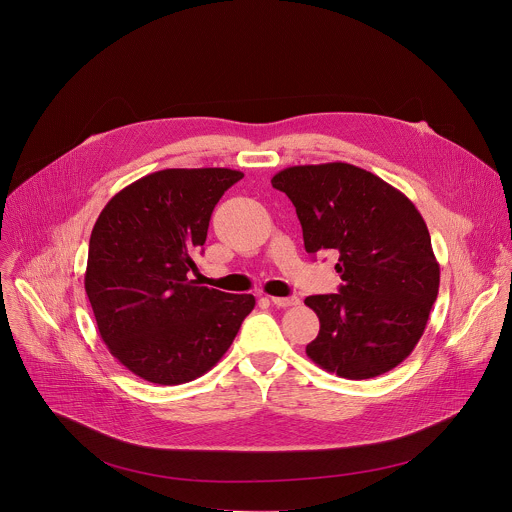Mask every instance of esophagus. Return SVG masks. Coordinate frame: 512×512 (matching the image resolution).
<instances>
[{"label": "esophagus", "mask_w": 512, "mask_h": 512, "mask_svg": "<svg viewBox=\"0 0 512 512\" xmlns=\"http://www.w3.org/2000/svg\"><path fill=\"white\" fill-rule=\"evenodd\" d=\"M269 301H271L275 307H293V305H299V299H297V297H269Z\"/></svg>", "instance_id": "obj_1"}]
</instances>
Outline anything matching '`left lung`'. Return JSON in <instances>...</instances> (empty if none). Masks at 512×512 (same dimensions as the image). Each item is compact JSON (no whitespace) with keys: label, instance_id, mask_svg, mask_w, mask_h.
I'll use <instances>...</instances> for the list:
<instances>
[{"label":"left lung","instance_id":"obj_1","mask_svg":"<svg viewBox=\"0 0 512 512\" xmlns=\"http://www.w3.org/2000/svg\"><path fill=\"white\" fill-rule=\"evenodd\" d=\"M271 185L295 205L307 253L339 255V293L305 299L321 323L307 357L355 381L395 369L423 337L441 281L413 201L341 161L287 167Z\"/></svg>","mask_w":512,"mask_h":512}]
</instances>
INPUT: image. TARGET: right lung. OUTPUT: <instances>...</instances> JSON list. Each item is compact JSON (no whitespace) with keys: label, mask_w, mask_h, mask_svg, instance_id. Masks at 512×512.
Here are the masks:
<instances>
[{"label":"right lung","mask_w":512,"mask_h":512,"mask_svg":"<svg viewBox=\"0 0 512 512\" xmlns=\"http://www.w3.org/2000/svg\"><path fill=\"white\" fill-rule=\"evenodd\" d=\"M243 179L225 167L163 169L137 179L99 213L85 293L109 353L157 385L189 383L231 347L253 295L189 279L221 195Z\"/></svg>","instance_id":"obj_1"}]
</instances>
